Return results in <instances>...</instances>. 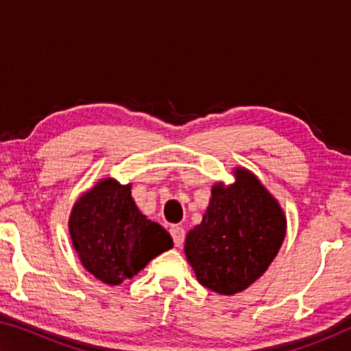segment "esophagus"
<instances>
[{"mask_svg":"<svg viewBox=\"0 0 351 351\" xmlns=\"http://www.w3.org/2000/svg\"><path fill=\"white\" fill-rule=\"evenodd\" d=\"M170 234H171V239H173V243L176 247L182 246L184 239H186V232H184V229L181 228L180 224H173L170 228Z\"/></svg>","mask_w":351,"mask_h":351,"instance_id":"1","label":"esophagus"}]
</instances>
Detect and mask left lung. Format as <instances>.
Here are the masks:
<instances>
[{
    "mask_svg": "<svg viewBox=\"0 0 351 351\" xmlns=\"http://www.w3.org/2000/svg\"><path fill=\"white\" fill-rule=\"evenodd\" d=\"M235 182L212 187L203 215L186 237L187 261L198 282L218 294L246 289L269 268L287 234V217L258 178L241 167Z\"/></svg>",
    "mask_w": 351,
    "mask_h": 351,
    "instance_id": "1",
    "label": "left lung"
}]
</instances>
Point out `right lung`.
<instances>
[{
	"mask_svg": "<svg viewBox=\"0 0 351 351\" xmlns=\"http://www.w3.org/2000/svg\"><path fill=\"white\" fill-rule=\"evenodd\" d=\"M69 235L85 269L112 287L173 247L167 230L138 209L132 184L122 186L112 178L100 180L75 201Z\"/></svg>",
	"mask_w": 351,
	"mask_h": 351,
	"instance_id": "add662e5",
	"label": "right lung"
}]
</instances>
